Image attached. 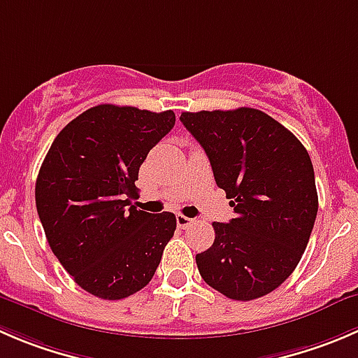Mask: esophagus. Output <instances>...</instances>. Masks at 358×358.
<instances>
[{"label": "esophagus", "instance_id": "esophagus-1", "mask_svg": "<svg viewBox=\"0 0 358 358\" xmlns=\"http://www.w3.org/2000/svg\"><path fill=\"white\" fill-rule=\"evenodd\" d=\"M194 220L192 218L185 217V215H176V225H178L180 229H187L189 225H192Z\"/></svg>", "mask_w": 358, "mask_h": 358}]
</instances>
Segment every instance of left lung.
I'll return each instance as SVG.
<instances>
[{
    "instance_id": "left-lung-1",
    "label": "left lung",
    "mask_w": 358,
    "mask_h": 358,
    "mask_svg": "<svg viewBox=\"0 0 358 358\" xmlns=\"http://www.w3.org/2000/svg\"><path fill=\"white\" fill-rule=\"evenodd\" d=\"M183 126L210 159L236 218L213 222L215 241L196 262L225 297L252 301L296 269L318 211L310 154L287 127L255 108L183 112Z\"/></svg>"
}]
</instances>
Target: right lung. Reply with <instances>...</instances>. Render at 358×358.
Instances as JSON below:
<instances>
[{"mask_svg": "<svg viewBox=\"0 0 358 358\" xmlns=\"http://www.w3.org/2000/svg\"><path fill=\"white\" fill-rule=\"evenodd\" d=\"M173 126L171 110L98 105L73 119L45 155L34 197L47 241L99 299L119 301L148 285L175 234V215L131 203L140 166Z\"/></svg>", "mask_w": 358, "mask_h": 358, "instance_id": "add662e5", "label": "right lung"}]
</instances>
